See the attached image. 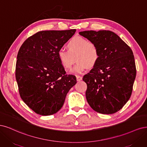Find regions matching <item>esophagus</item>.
<instances>
[{
	"instance_id": "obj_1",
	"label": "esophagus",
	"mask_w": 147,
	"mask_h": 147,
	"mask_svg": "<svg viewBox=\"0 0 147 147\" xmlns=\"http://www.w3.org/2000/svg\"><path fill=\"white\" fill-rule=\"evenodd\" d=\"M82 76H79V75L76 76V79L78 81H80V80H82Z\"/></svg>"
}]
</instances>
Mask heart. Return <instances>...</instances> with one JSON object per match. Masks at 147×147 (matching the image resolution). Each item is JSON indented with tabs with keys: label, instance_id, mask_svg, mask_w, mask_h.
<instances>
[{
	"label": "heart",
	"instance_id": "1",
	"mask_svg": "<svg viewBox=\"0 0 147 147\" xmlns=\"http://www.w3.org/2000/svg\"><path fill=\"white\" fill-rule=\"evenodd\" d=\"M67 47L68 51L59 50L57 59L61 67L69 69L71 68L76 57L77 63L71 70L73 73H82L88 67H94L99 61L100 52L98 46L82 36L73 37L68 41Z\"/></svg>",
	"mask_w": 147,
	"mask_h": 147
}]
</instances>
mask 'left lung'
<instances>
[{
    "instance_id": "obj_1",
    "label": "left lung",
    "mask_w": 147,
    "mask_h": 147,
    "mask_svg": "<svg viewBox=\"0 0 147 147\" xmlns=\"http://www.w3.org/2000/svg\"><path fill=\"white\" fill-rule=\"evenodd\" d=\"M98 46L97 64L84 75L86 99L93 109L102 114L120 111L131 97L136 76L134 57L130 47L109 30L79 32Z\"/></svg>"
}]
</instances>
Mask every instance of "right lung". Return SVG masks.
<instances>
[{
    "label": "right lung",
    "mask_w": 147,
    "mask_h": 147,
    "mask_svg": "<svg viewBox=\"0 0 147 147\" xmlns=\"http://www.w3.org/2000/svg\"><path fill=\"white\" fill-rule=\"evenodd\" d=\"M76 29L40 31L29 36L18 51L16 79L21 99L37 114L51 115L63 106L76 76L67 74L57 52Z\"/></svg>",
    "instance_id": "add662e5"
}]
</instances>
